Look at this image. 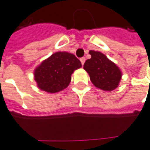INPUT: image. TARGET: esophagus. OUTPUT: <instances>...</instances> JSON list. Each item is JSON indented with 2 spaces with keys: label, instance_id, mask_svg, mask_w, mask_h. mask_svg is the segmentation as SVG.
Wrapping results in <instances>:
<instances>
[{
  "label": "esophagus",
  "instance_id": "1",
  "mask_svg": "<svg viewBox=\"0 0 150 150\" xmlns=\"http://www.w3.org/2000/svg\"><path fill=\"white\" fill-rule=\"evenodd\" d=\"M85 61H86V59H85V58H81V59H80V62H81L82 65H83V64H84Z\"/></svg>",
  "mask_w": 150,
  "mask_h": 150
}]
</instances>
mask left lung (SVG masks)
Listing matches in <instances>:
<instances>
[{
  "label": "left lung",
  "mask_w": 150,
  "mask_h": 150,
  "mask_svg": "<svg viewBox=\"0 0 150 150\" xmlns=\"http://www.w3.org/2000/svg\"><path fill=\"white\" fill-rule=\"evenodd\" d=\"M89 54L91 58L85 62L83 69L88 73L93 85L104 91L116 89L122 76L119 67L103 53L90 50Z\"/></svg>",
  "instance_id": "left-lung-1"
}]
</instances>
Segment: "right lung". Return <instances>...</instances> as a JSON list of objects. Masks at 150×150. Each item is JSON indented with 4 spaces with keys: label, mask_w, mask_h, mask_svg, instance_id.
<instances>
[{
    "label": "right lung",
    "mask_w": 150,
    "mask_h": 150,
    "mask_svg": "<svg viewBox=\"0 0 150 150\" xmlns=\"http://www.w3.org/2000/svg\"><path fill=\"white\" fill-rule=\"evenodd\" d=\"M81 67V62L74 54L56 52L36 67L34 79L41 90L56 93L68 87L72 73Z\"/></svg>",
    "instance_id": "add662e5"
}]
</instances>
